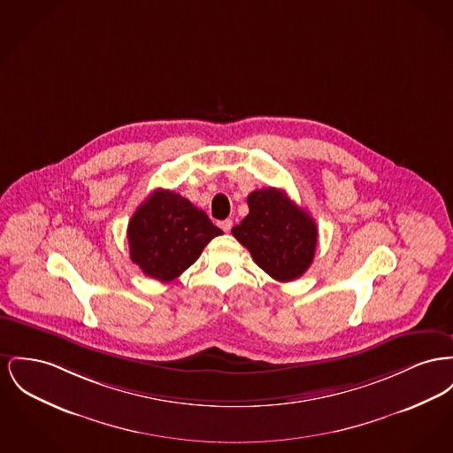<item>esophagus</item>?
<instances>
[{"mask_svg":"<svg viewBox=\"0 0 453 453\" xmlns=\"http://www.w3.org/2000/svg\"><path fill=\"white\" fill-rule=\"evenodd\" d=\"M219 227H220L224 233H229V231H231V227H233V220H231V219L220 220V222H219Z\"/></svg>","mask_w":453,"mask_h":453,"instance_id":"34e87169","label":"esophagus"}]
</instances>
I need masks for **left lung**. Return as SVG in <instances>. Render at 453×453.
Returning <instances> with one entry per match:
<instances>
[{
	"instance_id": "8db88e82",
	"label": "left lung",
	"mask_w": 453,
	"mask_h": 453,
	"mask_svg": "<svg viewBox=\"0 0 453 453\" xmlns=\"http://www.w3.org/2000/svg\"><path fill=\"white\" fill-rule=\"evenodd\" d=\"M248 207L250 213L233 227V236L275 280L301 277L313 262L319 241L311 215L277 188L255 189L248 195Z\"/></svg>"
}]
</instances>
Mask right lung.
Masks as SVG:
<instances>
[{"mask_svg":"<svg viewBox=\"0 0 453 453\" xmlns=\"http://www.w3.org/2000/svg\"><path fill=\"white\" fill-rule=\"evenodd\" d=\"M220 234L209 215L189 200L157 189L130 219V258L145 275L169 282L193 265L209 241Z\"/></svg>","mask_w":453,"mask_h":453,"instance_id":"add662e5","label":"right lung"}]
</instances>
